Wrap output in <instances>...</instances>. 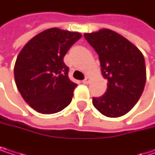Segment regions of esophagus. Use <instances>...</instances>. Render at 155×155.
Segmentation results:
<instances>
[{"mask_svg":"<svg viewBox=\"0 0 155 155\" xmlns=\"http://www.w3.org/2000/svg\"><path fill=\"white\" fill-rule=\"evenodd\" d=\"M90 81H91V78H90V77H87L82 82H83V84H86V85H87V84H89L90 83Z\"/></svg>","mask_w":155,"mask_h":155,"instance_id":"obj_1","label":"esophagus"}]
</instances>
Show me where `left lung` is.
<instances>
[{
	"label": "left lung",
	"mask_w": 155,
	"mask_h": 155,
	"mask_svg": "<svg viewBox=\"0 0 155 155\" xmlns=\"http://www.w3.org/2000/svg\"><path fill=\"white\" fill-rule=\"evenodd\" d=\"M99 57L101 73L107 79V92L93 98L94 107L104 116L119 117L138 102L146 81V68L139 48L109 29L85 33Z\"/></svg>",
	"instance_id": "left-lung-1"
}]
</instances>
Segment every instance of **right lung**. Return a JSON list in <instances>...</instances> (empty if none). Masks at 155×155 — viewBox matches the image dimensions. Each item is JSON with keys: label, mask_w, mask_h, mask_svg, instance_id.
<instances>
[{"label": "right lung", "mask_w": 155, "mask_h": 155, "mask_svg": "<svg viewBox=\"0 0 155 155\" xmlns=\"http://www.w3.org/2000/svg\"><path fill=\"white\" fill-rule=\"evenodd\" d=\"M82 35L58 28L48 29L28 41L14 66L17 88L30 107L41 114L67 107L77 84L68 78L64 57Z\"/></svg>", "instance_id": "obj_1"}]
</instances>
